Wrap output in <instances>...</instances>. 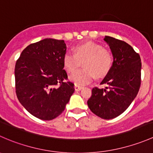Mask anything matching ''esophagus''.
<instances>
[{"mask_svg": "<svg viewBox=\"0 0 153 153\" xmlns=\"http://www.w3.org/2000/svg\"><path fill=\"white\" fill-rule=\"evenodd\" d=\"M81 89H82V87H81V86H78V85H76V84H75V91H80Z\"/></svg>", "mask_w": 153, "mask_h": 153, "instance_id": "1", "label": "esophagus"}]
</instances>
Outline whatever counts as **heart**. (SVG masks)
Wrapping results in <instances>:
<instances>
[{
    "label": "heart",
    "instance_id": "heart-1",
    "mask_svg": "<svg viewBox=\"0 0 153 153\" xmlns=\"http://www.w3.org/2000/svg\"><path fill=\"white\" fill-rule=\"evenodd\" d=\"M84 60V69L77 71L69 77V80L78 86L89 84L95 78L104 77L112 67V55L109 51L103 49L101 44L92 41L78 44L73 48V54L66 53L63 58L65 70L73 73L79 66V61Z\"/></svg>",
    "mask_w": 153,
    "mask_h": 153
}]
</instances>
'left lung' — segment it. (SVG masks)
Here are the masks:
<instances>
[{"mask_svg": "<svg viewBox=\"0 0 153 153\" xmlns=\"http://www.w3.org/2000/svg\"><path fill=\"white\" fill-rule=\"evenodd\" d=\"M113 57L110 70L100 84L94 87L87 101L89 109L103 119H112L124 112L136 97L141 86L140 55L126 42L105 36Z\"/></svg>", "mask_w": 153, "mask_h": 153, "instance_id": "8db88e82", "label": "left lung"}]
</instances>
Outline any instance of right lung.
Segmentation results:
<instances>
[{
  "label": "right lung",
  "instance_id": "add662e5",
  "mask_svg": "<svg viewBox=\"0 0 153 153\" xmlns=\"http://www.w3.org/2000/svg\"><path fill=\"white\" fill-rule=\"evenodd\" d=\"M66 51L64 40L45 38L26 47L15 64L18 101L39 119L49 121L61 115L75 92L72 82L64 81Z\"/></svg>",
  "mask_w": 153,
  "mask_h": 153
}]
</instances>
